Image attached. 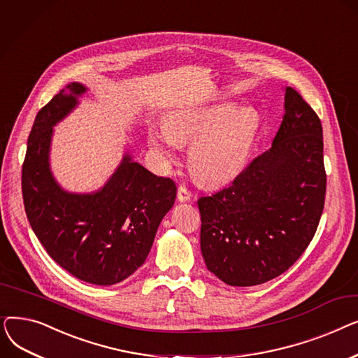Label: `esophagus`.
<instances>
[{"mask_svg":"<svg viewBox=\"0 0 358 358\" xmlns=\"http://www.w3.org/2000/svg\"><path fill=\"white\" fill-rule=\"evenodd\" d=\"M177 196H178V200L180 201H190L192 200V197H193V193L187 189V187L184 185V184H180L178 185V193H177Z\"/></svg>","mask_w":358,"mask_h":358,"instance_id":"34e87169","label":"esophagus"}]
</instances>
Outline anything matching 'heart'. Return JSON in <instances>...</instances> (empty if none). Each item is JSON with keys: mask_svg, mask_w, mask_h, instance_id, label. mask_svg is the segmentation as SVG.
<instances>
[{"mask_svg": "<svg viewBox=\"0 0 358 358\" xmlns=\"http://www.w3.org/2000/svg\"><path fill=\"white\" fill-rule=\"evenodd\" d=\"M257 130L252 108L215 104L171 113L165 124L149 131V143L161 157H168L178 143H189L194 174L216 184L232 178L245 164Z\"/></svg>", "mask_w": 358, "mask_h": 358, "instance_id": "1", "label": "heart"}]
</instances>
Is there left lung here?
Instances as JSON below:
<instances>
[{
  "instance_id": "8db88e82",
  "label": "left lung",
  "mask_w": 358,
  "mask_h": 358,
  "mask_svg": "<svg viewBox=\"0 0 358 358\" xmlns=\"http://www.w3.org/2000/svg\"><path fill=\"white\" fill-rule=\"evenodd\" d=\"M285 116L273 145L222 190L197 200L206 266L229 286H255L287 271L321 220L327 173L322 124L286 88Z\"/></svg>"
}]
</instances>
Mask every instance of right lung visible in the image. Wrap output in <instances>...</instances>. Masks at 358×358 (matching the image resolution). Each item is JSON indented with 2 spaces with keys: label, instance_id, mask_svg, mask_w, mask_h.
Returning a JSON list of instances; mask_svg holds the SVG:
<instances>
[{
  "label": "right lung",
  "instance_id": "add662e5",
  "mask_svg": "<svg viewBox=\"0 0 358 358\" xmlns=\"http://www.w3.org/2000/svg\"><path fill=\"white\" fill-rule=\"evenodd\" d=\"M85 87L72 83L37 113L22 169L30 227L50 258L91 285L110 286L135 273L148 257L177 185L124 157L103 189L69 194L49 171L52 126L77 104Z\"/></svg>",
  "mask_w": 358,
  "mask_h": 358
}]
</instances>
